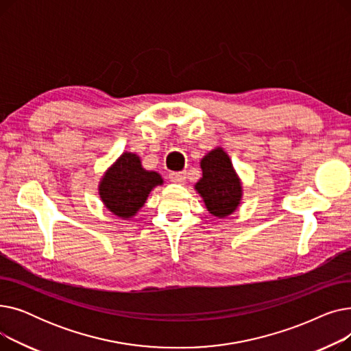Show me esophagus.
<instances>
[{"mask_svg": "<svg viewBox=\"0 0 351 351\" xmlns=\"http://www.w3.org/2000/svg\"><path fill=\"white\" fill-rule=\"evenodd\" d=\"M169 179H171V182H173V183H183V182H185V179H186V172H185V171H182V172H172V173L169 175Z\"/></svg>", "mask_w": 351, "mask_h": 351, "instance_id": "esophagus-1", "label": "esophagus"}]
</instances>
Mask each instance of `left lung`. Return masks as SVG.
I'll use <instances>...</instances> for the list:
<instances>
[{"mask_svg":"<svg viewBox=\"0 0 351 351\" xmlns=\"http://www.w3.org/2000/svg\"><path fill=\"white\" fill-rule=\"evenodd\" d=\"M202 178L195 191L204 199L208 212L215 217H228L241 205L243 186L223 147H215L200 159Z\"/></svg>","mask_w":351,"mask_h":351,"instance_id":"left-lung-1","label":"left lung"}]
</instances>
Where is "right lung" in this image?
Returning <instances> with one entry per match:
<instances>
[{"instance_id":"right-lung-1","label":"right lung","mask_w":351,"mask_h":351,"mask_svg":"<svg viewBox=\"0 0 351 351\" xmlns=\"http://www.w3.org/2000/svg\"><path fill=\"white\" fill-rule=\"evenodd\" d=\"M160 185L163 179L158 172L146 171L136 154L123 152L101 178L98 191L109 212L129 220L145 205L152 189Z\"/></svg>"}]
</instances>
